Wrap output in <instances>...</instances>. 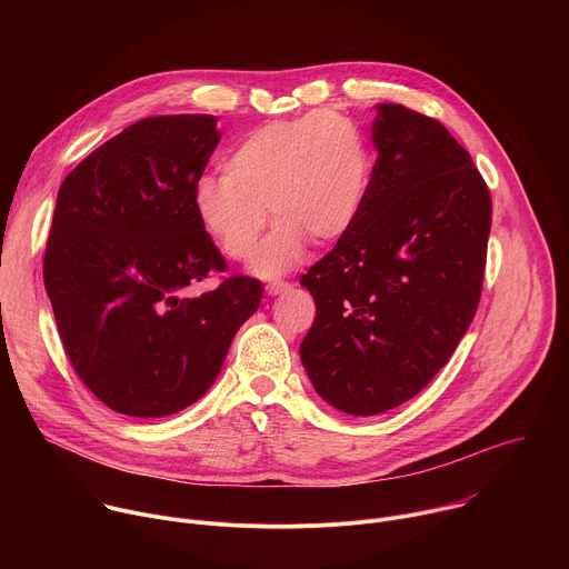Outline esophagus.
Masks as SVG:
<instances>
[{"instance_id": "34e87169", "label": "esophagus", "mask_w": 569, "mask_h": 569, "mask_svg": "<svg viewBox=\"0 0 569 569\" xmlns=\"http://www.w3.org/2000/svg\"><path fill=\"white\" fill-rule=\"evenodd\" d=\"M290 288H292V286H290V283H286V281H272V283H268V286H266V292H268V295H272V297H274V295H281V292H288V290H290Z\"/></svg>"}]
</instances>
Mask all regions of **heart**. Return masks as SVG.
<instances>
[{"label": "heart", "mask_w": 569, "mask_h": 569, "mask_svg": "<svg viewBox=\"0 0 569 569\" xmlns=\"http://www.w3.org/2000/svg\"><path fill=\"white\" fill-rule=\"evenodd\" d=\"M224 176H202L193 211L211 240L246 261L268 224L279 222L252 259L261 277L297 266L308 240L329 246L358 222L373 173L360 126L338 110H317L254 128L222 161Z\"/></svg>", "instance_id": "heart-1"}]
</instances>
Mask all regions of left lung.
Instances as JSON below:
<instances>
[{"instance_id": "8db88e82", "label": "left lung", "mask_w": 569, "mask_h": 569, "mask_svg": "<svg viewBox=\"0 0 569 569\" xmlns=\"http://www.w3.org/2000/svg\"><path fill=\"white\" fill-rule=\"evenodd\" d=\"M371 139L378 159L358 222L299 281L317 306L303 369L353 417L398 408L450 360L479 303L493 211L439 121L380 103Z\"/></svg>"}]
</instances>
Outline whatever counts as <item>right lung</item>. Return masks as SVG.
<instances>
[{"instance_id":"1","label":"right lung","mask_w":569,"mask_h":569,"mask_svg":"<svg viewBox=\"0 0 569 569\" xmlns=\"http://www.w3.org/2000/svg\"><path fill=\"white\" fill-rule=\"evenodd\" d=\"M211 114L150 117L64 178L44 254V288L64 353L110 410L171 417L216 382L236 331L259 308L257 279L187 290L224 259L191 191L220 141Z\"/></svg>"}]
</instances>
